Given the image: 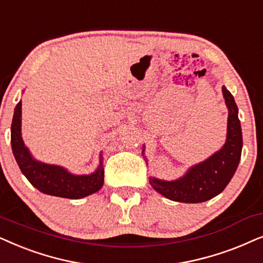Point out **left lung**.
<instances>
[{"label":"left lung","mask_w":263,"mask_h":263,"mask_svg":"<svg viewBox=\"0 0 263 263\" xmlns=\"http://www.w3.org/2000/svg\"><path fill=\"white\" fill-rule=\"evenodd\" d=\"M222 95L229 109L227 136L222 148L207 160L189 168L179 179L167 181L153 177L149 179L154 190L171 201L183 203L208 201L221 194L236 172L243 146L240 121L233 96L225 86H222Z\"/></svg>","instance_id":"obj_1"}]
</instances>
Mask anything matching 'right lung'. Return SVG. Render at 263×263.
I'll return each mask as SVG.
<instances>
[{"instance_id": "1", "label": "right lung", "mask_w": 263, "mask_h": 263, "mask_svg": "<svg viewBox=\"0 0 263 263\" xmlns=\"http://www.w3.org/2000/svg\"><path fill=\"white\" fill-rule=\"evenodd\" d=\"M10 143L17 166L27 180L37 190L58 197L78 199L95 194L103 186L104 170L102 155H100V166L91 174L76 176L56 164H48L33 159L30 150L24 144L22 137V101L14 109Z\"/></svg>"}]
</instances>
